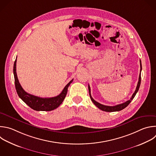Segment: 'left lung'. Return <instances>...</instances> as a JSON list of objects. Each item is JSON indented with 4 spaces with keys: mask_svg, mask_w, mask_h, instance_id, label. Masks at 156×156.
Returning a JSON list of instances; mask_svg holds the SVG:
<instances>
[{
    "mask_svg": "<svg viewBox=\"0 0 156 156\" xmlns=\"http://www.w3.org/2000/svg\"><path fill=\"white\" fill-rule=\"evenodd\" d=\"M142 70V67H141V62L140 61V73L139 75V78H138V84L136 87V89L134 92V93L133 94V95H132V97L130 98V100H127V101L121 103V104H119L115 106H107V105H103L102 104H100L98 102L96 101L95 100H94V98L92 97L91 94H90V88L89 85H88V89H89V95H90V98L92 100V101L94 103V104L98 107L99 109H100L102 111H104V112H119L121 111L122 110H123L124 108H125L126 107H127L129 103L131 102V101L133 99V98L135 97L136 94L137 93V92L139 90L140 88V83H141V71Z\"/></svg>",
    "mask_w": 156,
    "mask_h": 156,
    "instance_id": "8db88e82",
    "label": "left lung"
}]
</instances>
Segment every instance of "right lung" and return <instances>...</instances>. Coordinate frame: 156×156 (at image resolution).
<instances>
[{
    "label": "right lung",
    "instance_id": "1",
    "mask_svg": "<svg viewBox=\"0 0 156 156\" xmlns=\"http://www.w3.org/2000/svg\"><path fill=\"white\" fill-rule=\"evenodd\" d=\"M13 73L15 88L18 96L29 107L35 111L48 112L57 108L64 101L67 93L68 87L73 80V79L72 80L58 96L50 98H42L28 94L21 87L16 74V59L14 62Z\"/></svg>",
    "mask_w": 156,
    "mask_h": 156
}]
</instances>
